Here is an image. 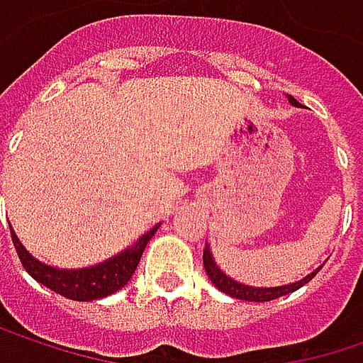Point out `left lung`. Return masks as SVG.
I'll list each match as a JSON object with an SVG mask.
<instances>
[{
  "label": "left lung",
  "instance_id": "left-lung-1",
  "mask_svg": "<svg viewBox=\"0 0 363 363\" xmlns=\"http://www.w3.org/2000/svg\"><path fill=\"white\" fill-rule=\"evenodd\" d=\"M286 99H289L291 106L301 108V104L295 97L286 95ZM203 266H206V272H208L210 280L214 282L222 293H226V295H230L235 299H243V301H272V299H279L282 295H289V293L301 289L303 284H308L318 274V270L322 268L320 266L313 272H310L308 277H303L301 280H295V282H289V284H280V286H251V284L230 279L224 270H220V266L216 264L214 255H212L210 245H206V249H203Z\"/></svg>",
  "mask_w": 363,
  "mask_h": 363
}]
</instances>
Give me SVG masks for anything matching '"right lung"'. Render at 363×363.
<instances>
[{"instance_id": "1", "label": "right lung", "mask_w": 363, "mask_h": 363, "mask_svg": "<svg viewBox=\"0 0 363 363\" xmlns=\"http://www.w3.org/2000/svg\"><path fill=\"white\" fill-rule=\"evenodd\" d=\"M157 228L160 224L149 228L145 235H141L133 245L122 249L120 253L95 266H84V268H55L45 262H39L20 243L14 228H12V241H14V247L24 270L37 282H41L43 286L72 301H95V299L112 295L116 291H120L124 284H128V280L139 266L143 251L151 241V237L157 233Z\"/></svg>"}]
</instances>
